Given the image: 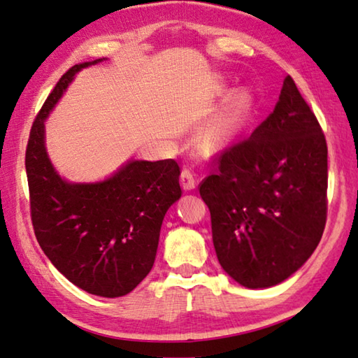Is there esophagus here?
<instances>
[{"label": "esophagus", "instance_id": "34e87169", "mask_svg": "<svg viewBox=\"0 0 358 358\" xmlns=\"http://www.w3.org/2000/svg\"><path fill=\"white\" fill-rule=\"evenodd\" d=\"M180 184H182L184 190H193L196 187V174L190 168H184L180 173Z\"/></svg>", "mask_w": 358, "mask_h": 358}]
</instances>
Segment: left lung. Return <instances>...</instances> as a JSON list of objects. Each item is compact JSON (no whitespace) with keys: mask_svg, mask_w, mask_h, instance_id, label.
<instances>
[{"mask_svg":"<svg viewBox=\"0 0 358 358\" xmlns=\"http://www.w3.org/2000/svg\"><path fill=\"white\" fill-rule=\"evenodd\" d=\"M217 163L199 195L218 262L250 289L281 283L315 252L327 220V143L289 75L266 121Z\"/></svg>","mask_w":358,"mask_h":358,"instance_id":"left-lung-1","label":"left lung"}]
</instances>
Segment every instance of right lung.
Wrapping results in <instances>:
<instances>
[{"mask_svg":"<svg viewBox=\"0 0 358 358\" xmlns=\"http://www.w3.org/2000/svg\"><path fill=\"white\" fill-rule=\"evenodd\" d=\"M62 75L36 116L24 155L36 239L64 277L94 296L122 297L154 266L163 217L182 195L173 159L129 160L108 179L72 184L56 173L45 148V119L75 73Z\"/></svg>","mask_w":358,"mask_h":358,"instance_id":"obj_1","label":"right lung"}]
</instances>
